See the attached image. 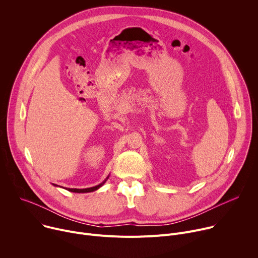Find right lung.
Listing matches in <instances>:
<instances>
[{
  "label": "right lung",
  "instance_id": "right-lung-1",
  "mask_svg": "<svg viewBox=\"0 0 258 258\" xmlns=\"http://www.w3.org/2000/svg\"><path fill=\"white\" fill-rule=\"evenodd\" d=\"M108 177H109V176H107L104 181H102L101 183H99L98 186H95V187H91V188H87V189H70V188H66V190H67V191H70V192H75V193H89V192H94V191L98 190L100 187H102V186L104 185L105 181L108 179ZM54 186H57V185H54Z\"/></svg>",
  "mask_w": 258,
  "mask_h": 258
}]
</instances>
